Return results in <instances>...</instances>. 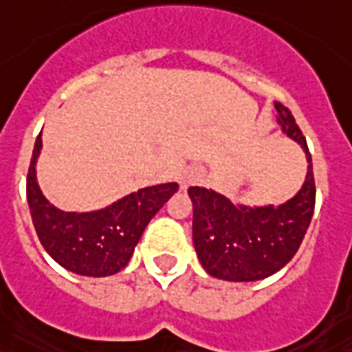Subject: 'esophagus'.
<instances>
[{
	"label": "esophagus",
	"mask_w": 352,
	"mask_h": 352,
	"mask_svg": "<svg viewBox=\"0 0 352 352\" xmlns=\"http://www.w3.org/2000/svg\"><path fill=\"white\" fill-rule=\"evenodd\" d=\"M201 179V171L199 169H186L183 175L179 177V184H181V190H186L192 184H196L197 181Z\"/></svg>",
	"instance_id": "obj_1"
}]
</instances>
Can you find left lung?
Segmentation results:
<instances>
[{
	"label": "left lung",
	"mask_w": 352,
	"mask_h": 352,
	"mask_svg": "<svg viewBox=\"0 0 352 352\" xmlns=\"http://www.w3.org/2000/svg\"><path fill=\"white\" fill-rule=\"evenodd\" d=\"M282 132L306 153L308 173L302 188L282 205L250 207L229 201L210 188L190 186L194 207L192 239L201 267L226 282H256L287 265L311 222L315 181L311 155L295 117L274 102Z\"/></svg>",
	"instance_id": "obj_1"
}]
</instances>
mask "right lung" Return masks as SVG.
Instances as JSON below:
<instances>
[{
  "mask_svg": "<svg viewBox=\"0 0 352 352\" xmlns=\"http://www.w3.org/2000/svg\"><path fill=\"white\" fill-rule=\"evenodd\" d=\"M43 149L38 134L28 171V203L44 250L63 269L80 276L102 278L129 265L151 218L179 188L177 183L145 186L108 207L67 212L44 197L37 181V158Z\"/></svg>",
  "mask_w": 352,
  "mask_h": 352,
  "instance_id": "1",
  "label": "right lung"
}]
</instances>
